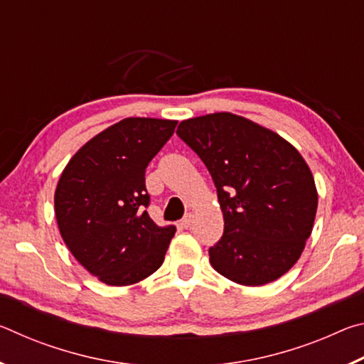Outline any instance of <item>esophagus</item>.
Wrapping results in <instances>:
<instances>
[{
	"label": "esophagus",
	"mask_w": 364,
	"mask_h": 364,
	"mask_svg": "<svg viewBox=\"0 0 364 364\" xmlns=\"http://www.w3.org/2000/svg\"><path fill=\"white\" fill-rule=\"evenodd\" d=\"M193 223H194V215L193 213H188L186 217L181 220V226L183 228H191V226H193Z\"/></svg>",
	"instance_id": "obj_1"
}]
</instances>
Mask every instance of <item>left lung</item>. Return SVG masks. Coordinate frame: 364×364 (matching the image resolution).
<instances>
[{
	"label": "left lung",
	"instance_id": "8db88e82",
	"mask_svg": "<svg viewBox=\"0 0 364 364\" xmlns=\"http://www.w3.org/2000/svg\"><path fill=\"white\" fill-rule=\"evenodd\" d=\"M176 133L217 188L225 230L208 249L213 269L241 286L279 279L315 225L318 191L305 159L278 133L231 112L183 120Z\"/></svg>",
	"mask_w": 364,
	"mask_h": 364
}]
</instances>
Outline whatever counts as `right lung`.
Returning <instances> with one entry per match:
<instances>
[{
    "label": "right lung",
    "mask_w": 364,
    "mask_h": 364,
    "mask_svg": "<svg viewBox=\"0 0 364 364\" xmlns=\"http://www.w3.org/2000/svg\"><path fill=\"white\" fill-rule=\"evenodd\" d=\"M176 120L128 117L73 154L54 193L67 249L109 286H132L160 268L176 228L159 226L146 207L144 171Z\"/></svg>",
    "instance_id": "1"
}]
</instances>
